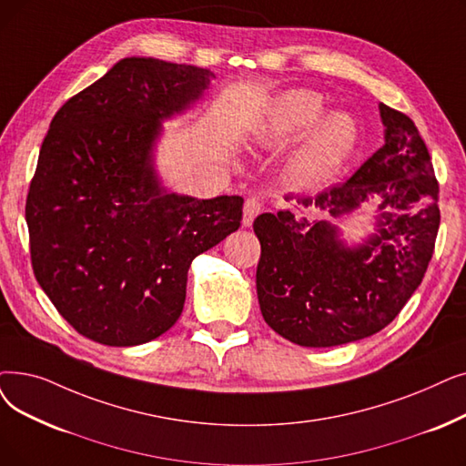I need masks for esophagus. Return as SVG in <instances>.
<instances>
[{"label": "esophagus", "instance_id": "obj_1", "mask_svg": "<svg viewBox=\"0 0 466 466\" xmlns=\"http://www.w3.org/2000/svg\"><path fill=\"white\" fill-rule=\"evenodd\" d=\"M265 209V204L258 198H248L244 204V227H251L255 217Z\"/></svg>", "mask_w": 466, "mask_h": 466}]
</instances>
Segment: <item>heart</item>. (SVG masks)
Here are the masks:
<instances>
[{
    "label": "heart",
    "instance_id": "obj_1",
    "mask_svg": "<svg viewBox=\"0 0 466 466\" xmlns=\"http://www.w3.org/2000/svg\"><path fill=\"white\" fill-rule=\"evenodd\" d=\"M323 110L319 95L305 89L283 95L258 133L260 145H283L305 133ZM356 140L354 121L340 112L321 117L295 152L289 173L295 183L314 187L329 178L347 159Z\"/></svg>",
    "mask_w": 466,
    "mask_h": 466
}]
</instances>
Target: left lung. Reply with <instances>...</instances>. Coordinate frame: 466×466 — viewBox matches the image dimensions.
<instances>
[{
	"label": "left lung",
	"mask_w": 466,
	"mask_h": 466,
	"mask_svg": "<svg viewBox=\"0 0 466 466\" xmlns=\"http://www.w3.org/2000/svg\"><path fill=\"white\" fill-rule=\"evenodd\" d=\"M384 145L347 180L286 201L333 218L377 201L375 234L349 248L329 220L291 209L262 213L257 295L268 326L300 347H339L370 337L400 314L420 286L440 228L438 180L413 119L379 105Z\"/></svg>",
	"instance_id": "1"
}]
</instances>
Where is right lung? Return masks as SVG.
Wrapping results in <instances>:
<instances>
[{
	"mask_svg": "<svg viewBox=\"0 0 466 466\" xmlns=\"http://www.w3.org/2000/svg\"><path fill=\"white\" fill-rule=\"evenodd\" d=\"M213 74L129 56L60 108L26 198L34 276L58 314L100 345L135 347L175 326L190 262L241 222L244 198L167 192L154 169L161 121Z\"/></svg>",
	"mask_w": 466,
	"mask_h": 466,
	"instance_id": "add662e5",
	"label": "right lung"
}]
</instances>
